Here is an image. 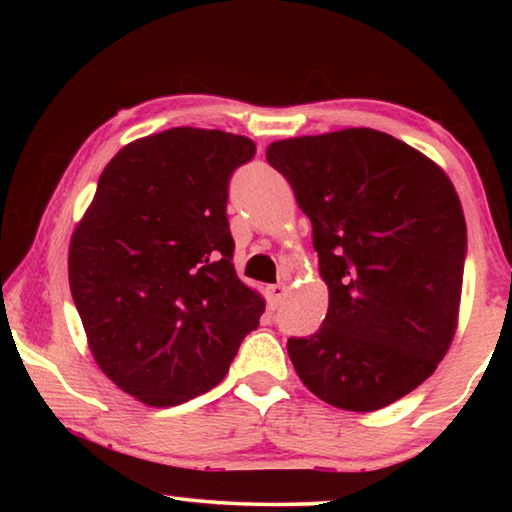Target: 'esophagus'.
I'll list each match as a JSON object with an SVG mask.
<instances>
[{"instance_id":"34e87169","label":"esophagus","mask_w":512,"mask_h":512,"mask_svg":"<svg viewBox=\"0 0 512 512\" xmlns=\"http://www.w3.org/2000/svg\"><path fill=\"white\" fill-rule=\"evenodd\" d=\"M287 284H268L266 287V296H268V302H271V307L277 309L284 302V298H287Z\"/></svg>"}]
</instances>
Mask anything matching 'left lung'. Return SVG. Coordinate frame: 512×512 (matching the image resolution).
<instances>
[{"mask_svg": "<svg viewBox=\"0 0 512 512\" xmlns=\"http://www.w3.org/2000/svg\"><path fill=\"white\" fill-rule=\"evenodd\" d=\"M266 160L309 216L329 291L318 332L287 343L293 368L336 409H384L454 341L467 230L452 180L372 128L277 140Z\"/></svg>", "mask_w": 512, "mask_h": 512, "instance_id": "8db88e82", "label": "left lung"}]
</instances>
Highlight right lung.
Masks as SVG:
<instances>
[{"mask_svg": "<svg viewBox=\"0 0 512 512\" xmlns=\"http://www.w3.org/2000/svg\"><path fill=\"white\" fill-rule=\"evenodd\" d=\"M255 155L244 135L180 126L112 158L69 241V289L103 375L149 406L210 391L262 293L232 264L228 183Z\"/></svg>", "mask_w": 512, "mask_h": 512, "instance_id": "obj_1", "label": "right lung"}]
</instances>
